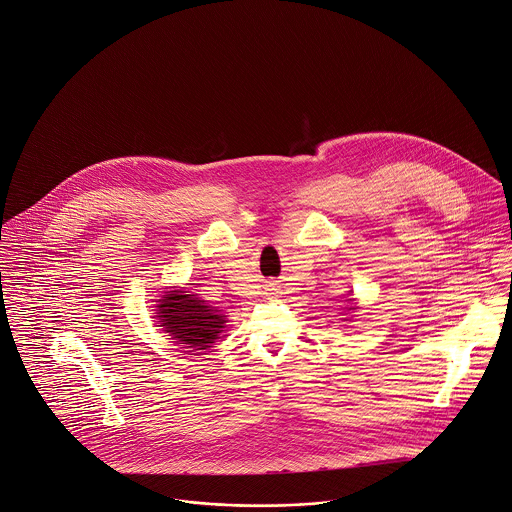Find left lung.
<instances>
[{"instance_id":"left-lung-1","label":"left lung","mask_w":512,"mask_h":512,"mask_svg":"<svg viewBox=\"0 0 512 512\" xmlns=\"http://www.w3.org/2000/svg\"><path fill=\"white\" fill-rule=\"evenodd\" d=\"M350 308H352V307H350ZM350 308H348V310H350Z\"/></svg>"}]
</instances>
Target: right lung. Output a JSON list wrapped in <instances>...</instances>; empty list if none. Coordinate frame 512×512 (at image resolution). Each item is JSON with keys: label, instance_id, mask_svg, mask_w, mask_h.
Instances as JSON below:
<instances>
[{"label": "right lung", "instance_id": "1", "mask_svg": "<svg viewBox=\"0 0 512 512\" xmlns=\"http://www.w3.org/2000/svg\"><path fill=\"white\" fill-rule=\"evenodd\" d=\"M158 322L170 332L178 344L192 350H207L225 324V316L217 308L207 307L196 295L170 291L160 299Z\"/></svg>", "mask_w": 512, "mask_h": 512}]
</instances>
